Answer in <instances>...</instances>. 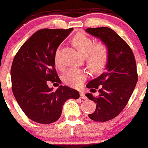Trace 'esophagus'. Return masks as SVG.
Listing matches in <instances>:
<instances>
[{
    "label": "esophagus",
    "mask_w": 148,
    "mask_h": 148,
    "mask_svg": "<svg viewBox=\"0 0 148 148\" xmlns=\"http://www.w3.org/2000/svg\"><path fill=\"white\" fill-rule=\"evenodd\" d=\"M80 97H81V98H82V99L87 98V97H86V96L85 95V94L84 92H80Z\"/></svg>",
    "instance_id": "1"
}]
</instances>
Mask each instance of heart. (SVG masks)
Listing matches in <instances>:
<instances>
[{"label":"heart","mask_w":148,"mask_h":148,"mask_svg":"<svg viewBox=\"0 0 148 148\" xmlns=\"http://www.w3.org/2000/svg\"><path fill=\"white\" fill-rule=\"evenodd\" d=\"M73 43L78 51L85 56L86 61L89 67L94 70H101L108 60V48L103 42H97L95 44L93 40L84 34L78 33L73 37ZM60 49L58 47L54 55V62L56 66L62 68L61 63ZM86 78V73L82 69H70L64 75L65 83L73 87H80Z\"/></svg>","instance_id":"obj_1"}]
</instances>
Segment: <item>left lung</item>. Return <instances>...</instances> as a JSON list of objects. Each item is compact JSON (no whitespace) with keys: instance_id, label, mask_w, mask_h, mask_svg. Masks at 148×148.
<instances>
[{"instance_id":"8db88e82","label":"left lung","mask_w":148,"mask_h":148,"mask_svg":"<svg viewBox=\"0 0 148 148\" xmlns=\"http://www.w3.org/2000/svg\"><path fill=\"white\" fill-rule=\"evenodd\" d=\"M86 32L99 38L108 48L106 71L86 85L92 92L98 89L99 95L86 96L96 103L95 111L89 117L96 122H106L116 117L125 107L138 81L134 53L126 42L107 27L88 28Z\"/></svg>"}]
</instances>
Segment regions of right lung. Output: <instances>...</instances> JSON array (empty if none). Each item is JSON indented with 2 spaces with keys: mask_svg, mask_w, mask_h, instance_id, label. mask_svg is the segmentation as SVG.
<instances>
[{
  "mask_svg": "<svg viewBox=\"0 0 148 148\" xmlns=\"http://www.w3.org/2000/svg\"><path fill=\"white\" fill-rule=\"evenodd\" d=\"M73 31L47 29L36 32L17 51L11 68L12 89L16 101L30 120L41 124L58 120L68 99H78V91L61 85L55 92L47 81L60 83L54 55ZM62 83V82H61Z\"/></svg>",
  "mask_w": 148,
  "mask_h": 148,
  "instance_id": "add662e5",
  "label": "right lung"
}]
</instances>
